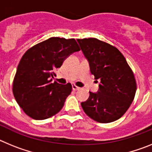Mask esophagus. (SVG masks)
<instances>
[{
  "instance_id": "34e87169",
  "label": "esophagus",
  "mask_w": 152,
  "mask_h": 152,
  "mask_svg": "<svg viewBox=\"0 0 152 152\" xmlns=\"http://www.w3.org/2000/svg\"><path fill=\"white\" fill-rule=\"evenodd\" d=\"M72 89H73L74 91H77V90L80 89V88H78V87H77L76 85L73 84V85H72Z\"/></svg>"
}]
</instances>
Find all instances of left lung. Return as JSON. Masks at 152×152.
I'll return each mask as SVG.
<instances>
[{
    "label": "left lung",
    "instance_id": "8db88e82",
    "mask_svg": "<svg viewBox=\"0 0 152 152\" xmlns=\"http://www.w3.org/2000/svg\"><path fill=\"white\" fill-rule=\"evenodd\" d=\"M88 61L97 92L80 105L90 118L101 123L116 121L127 111L135 97L136 82L126 58L116 47L95 38L77 39Z\"/></svg>",
    "mask_w": 152,
    "mask_h": 152
}]
</instances>
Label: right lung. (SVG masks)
Masks as SVG:
<instances>
[{
  "mask_svg": "<svg viewBox=\"0 0 152 152\" xmlns=\"http://www.w3.org/2000/svg\"><path fill=\"white\" fill-rule=\"evenodd\" d=\"M78 51L75 39L52 37L25 52L17 67L13 93L19 106L29 117L42 120L62 109L72 86L52 80L63 61Z\"/></svg>",
  "mask_w": 152,
  "mask_h": 152,
  "instance_id": "right-lung-1",
  "label": "right lung"
}]
</instances>
